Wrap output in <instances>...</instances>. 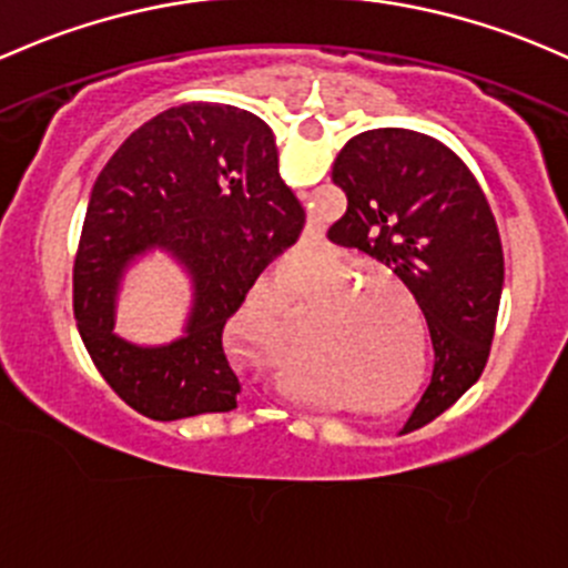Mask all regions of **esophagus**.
I'll use <instances>...</instances> for the list:
<instances>
[{
  "label": "esophagus",
  "instance_id": "1",
  "mask_svg": "<svg viewBox=\"0 0 568 568\" xmlns=\"http://www.w3.org/2000/svg\"><path fill=\"white\" fill-rule=\"evenodd\" d=\"M300 337L304 339V345H307V348H318V345L326 339V334H324V329H321V326L302 324L300 326Z\"/></svg>",
  "mask_w": 568,
  "mask_h": 568
}]
</instances>
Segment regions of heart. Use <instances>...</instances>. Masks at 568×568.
Listing matches in <instances>:
<instances>
[{
    "label": "heart",
    "mask_w": 568,
    "mask_h": 568,
    "mask_svg": "<svg viewBox=\"0 0 568 568\" xmlns=\"http://www.w3.org/2000/svg\"><path fill=\"white\" fill-rule=\"evenodd\" d=\"M296 253L288 250H280V253L258 258V272H261V288L274 291L285 280V274L291 272ZM361 272L364 288L373 302L389 300L394 291L399 288V280H403V268H389L373 258H356L351 264L348 255L343 253H326L318 261H313L294 283L288 285V291L280 300V307L285 310L294 318H332V315L345 313V310L354 307L356 296H359V278L355 277L353 266Z\"/></svg>",
    "instance_id": "heart-1"
}]
</instances>
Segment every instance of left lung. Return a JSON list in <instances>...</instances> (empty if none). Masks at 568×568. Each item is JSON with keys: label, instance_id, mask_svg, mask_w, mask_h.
<instances>
[{"label": "left lung", "instance_id": "left-lung-1", "mask_svg": "<svg viewBox=\"0 0 568 568\" xmlns=\"http://www.w3.org/2000/svg\"><path fill=\"white\" fill-rule=\"evenodd\" d=\"M359 141L373 154H405L419 174L427 195L419 209L427 244L405 266L397 302L369 324L339 332L354 369L339 386L337 403L359 433L405 438L435 425L485 373L504 258L479 184L444 149L397 130H373Z\"/></svg>", "mask_w": 568, "mask_h": 568}]
</instances>
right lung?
Wrapping results in <instances>:
<instances>
[{"mask_svg": "<svg viewBox=\"0 0 568 568\" xmlns=\"http://www.w3.org/2000/svg\"><path fill=\"white\" fill-rule=\"evenodd\" d=\"M146 128L135 133L141 152L113 171L83 220L73 264L81 339L113 408L143 440L190 463L250 455L266 444L268 410L296 364L288 329L261 313L255 280L225 242V212L244 176L253 187L255 169L229 152L149 143ZM139 219H163L185 242L112 239ZM152 243L174 248L194 277V304L160 335L141 333L118 307L123 266Z\"/></svg>", "mask_w": 568, "mask_h": 568, "instance_id": "1", "label": "right lung"}]
</instances>
